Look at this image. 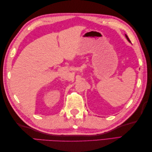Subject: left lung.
Masks as SVG:
<instances>
[{"mask_svg":"<svg viewBox=\"0 0 152 152\" xmlns=\"http://www.w3.org/2000/svg\"><path fill=\"white\" fill-rule=\"evenodd\" d=\"M125 36H126V39H127V40L129 41V42L131 43V41H130L129 39V37H127V35L126 34H125Z\"/></svg>","mask_w":152,"mask_h":152,"instance_id":"8db88e82","label":"left lung"}]
</instances>
